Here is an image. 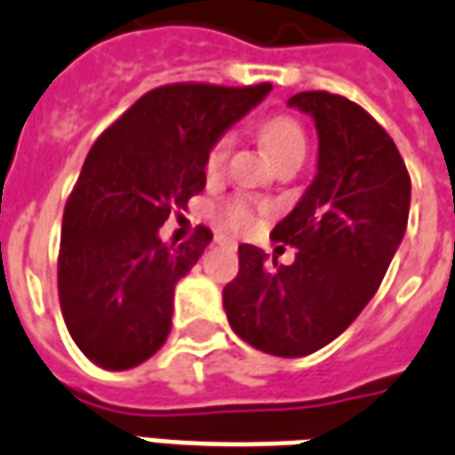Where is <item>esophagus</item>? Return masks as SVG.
Wrapping results in <instances>:
<instances>
[{"mask_svg": "<svg viewBox=\"0 0 455 455\" xmlns=\"http://www.w3.org/2000/svg\"><path fill=\"white\" fill-rule=\"evenodd\" d=\"M215 240H218V243H228V245H235L233 240H228V237H222V235H218V237H215Z\"/></svg>", "mask_w": 455, "mask_h": 455, "instance_id": "34e87169", "label": "esophagus"}]
</instances>
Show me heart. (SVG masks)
I'll list each match as a JSON object with an SVG mask.
<instances>
[{"mask_svg": "<svg viewBox=\"0 0 455 455\" xmlns=\"http://www.w3.org/2000/svg\"><path fill=\"white\" fill-rule=\"evenodd\" d=\"M262 140H265L269 156L275 161H282V158H287L292 153H305L307 148L305 128L292 116H272V118H267L262 124ZM230 148H233V133H222V136L212 140V146L208 148V156H205V173L210 178L218 175L225 168ZM255 210H258V205L250 197L233 196L225 197L222 203L215 205V218L225 228H230L235 233H243V230H247L255 222Z\"/></svg>", "mask_w": 455, "mask_h": 455, "instance_id": "heart-1", "label": "heart"}]
</instances>
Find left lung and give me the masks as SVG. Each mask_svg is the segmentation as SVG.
Masks as SVG:
<instances>
[{
  "instance_id": "1",
  "label": "left lung",
  "mask_w": 455,
  "mask_h": 455,
  "mask_svg": "<svg viewBox=\"0 0 455 455\" xmlns=\"http://www.w3.org/2000/svg\"><path fill=\"white\" fill-rule=\"evenodd\" d=\"M290 106L312 114L319 133L317 175L272 230L297 258L277 265L240 245V272L222 290L235 334L275 356L317 352L359 317L406 233L411 203L396 143L359 103L302 91Z\"/></svg>"
}]
</instances>
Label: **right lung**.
Instances as JSON below:
<instances>
[{
    "label": "right lung",
    "mask_w": 455,
    "mask_h": 455,
    "mask_svg": "<svg viewBox=\"0 0 455 455\" xmlns=\"http://www.w3.org/2000/svg\"><path fill=\"white\" fill-rule=\"evenodd\" d=\"M269 84H165L96 138L66 200L59 305L93 364L121 371L161 349L173 324L175 284L212 233L168 245L158 228L205 188V156L222 131L265 99Z\"/></svg>",
    "instance_id": "1"
}]
</instances>
